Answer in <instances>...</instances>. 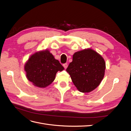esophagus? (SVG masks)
Instances as JSON below:
<instances>
[{
  "mask_svg": "<svg viewBox=\"0 0 131 131\" xmlns=\"http://www.w3.org/2000/svg\"><path fill=\"white\" fill-rule=\"evenodd\" d=\"M63 67H64V68L65 69H66L67 68V67H68V64H67V63H64V64H63Z\"/></svg>",
  "mask_w": 131,
  "mask_h": 131,
  "instance_id": "34e87169",
  "label": "esophagus"
}]
</instances>
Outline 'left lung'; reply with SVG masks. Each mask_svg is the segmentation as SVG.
<instances>
[{
  "label": "left lung",
  "instance_id": "8db88e82",
  "mask_svg": "<svg viewBox=\"0 0 131 131\" xmlns=\"http://www.w3.org/2000/svg\"><path fill=\"white\" fill-rule=\"evenodd\" d=\"M105 69L104 59L96 51L89 49L75 52L66 71L77 89L86 93L93 91L100 84Z\"/></svg>",
  "mask_w": 131,
  "mask_h": 131
}]
</instances>
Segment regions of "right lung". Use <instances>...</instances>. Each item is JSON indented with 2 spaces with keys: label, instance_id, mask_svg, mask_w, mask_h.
Masks as SVG:
<instances>
[{
  "label": "right lung",
  "instance_id": "obj_1",
  "mask_svg": "<svg viewBox=\"0 0 131 131\" xmlns=\"http://www.w3.org/2000/svg\"><path fill=\"white\" fill-rule=\"evenodd\" d=\"M63 67L48 50L35 53L25 66L28 80L38 88H46L52 83L58 71Z\"/></svg>",
  "mask_w": 131,
  "mask_h": 131
}]
</instances>
